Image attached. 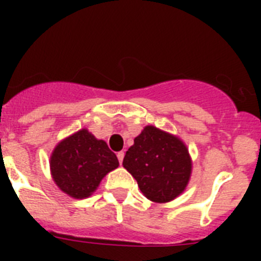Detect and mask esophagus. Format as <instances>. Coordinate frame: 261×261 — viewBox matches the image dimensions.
I'll use <instances>...</instances> for the list:
<instances>
[{"instance_id":"1","label":"esophagus","mask_w":261,"mask_h":261,"mask_svg":"<svg viewBox=\"0 0 261 261\" xmlns=\"http://www.w3.org/2000/svg\"><path fill=\"white\" fill-rule=\"evenodd\" d=\"M116 155H117V159H119V163L121 165V163H123V159H124V151H119Z\"/></svg>"}]
</instances>
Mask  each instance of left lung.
Here are the masks:
<instances>
[{
	"label": "left lung",
	"instance_id": "8db88e82",
	"mask_svg": "<svg viewBox=\"0 0 261 261\" xmlns=\"http://www.w3.org/2000/svg\"><path fill=\"white\" fill-rule=\"evenodd\" d=\"M123 166L137 180L141 192L155 202L180 195L191 176L190 154L177 137L147 125L128 149Z\"/></svg>",
	"mask_w": 261,
	"mask_h": 261
}]
</instances>
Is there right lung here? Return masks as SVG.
I'll return each mask as SVG.
<instances>
[{"label":"right lung","mask_w":261,"mask_h":261,"mask_svg":"<svg viewBox=\"0 0 261 261\" xmlns=\"http://www.w3.org/2000/svg\"><path fill=\"white\" fill-rule=\"evenodd\" d=\"M119 166L103 140L86 129L60 142L50 156V171L60 190L75 199L90 196L100 180Z\"/></svg>","instance_id":"add662e5"}]
</instances>
